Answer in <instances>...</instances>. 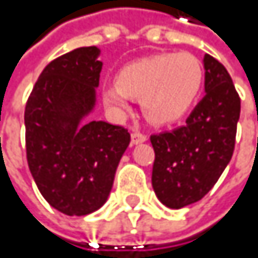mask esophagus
Returning a JSON list of instances; mask_svg holds the SVG:
<instances>
[{
  "instance_id": "34e87169",
  "label": "esophagus",
  "mask_w": 258,
  "mask_h": 258,
  "mask_svg": "<svg viewBox=\"0 0 258 258\" xmlns=\"http://www.w3.org/2000/svg\"><path fill=\"white\" fill-rule=\"evenodd\" d=\"M147 141V135L141 133V132H133L132 133V144H142Z\"/></svg>"
}]
</instances>
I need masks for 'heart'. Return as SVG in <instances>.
Returning a JSON list of instances; mask_svg holds the SVG:
<instances>
[{
	"label": "heart",
	"instance_id": "b5f03b06",
	"mask_svg": "<svg viewBox=\"0 0 258 258\" xmlns=\"http://www.w3.org/2000/svg\"><path fill=\"white\" fill-rule=\"evenodd\" d=\"M204 83L203 63L189 52H164L123 66L116 83L103 88V102L116 113L139 99L144 116L156 125L181 119L198 99Z\"/></svg>",
	"mask_w": 258,
	"mask_h": 258
}]
</instances>
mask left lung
I'll return each instance as SVG.
<instances>
[{
    "instance_id": "1",
    "label": "left lung",
    "mask_w": 258,
    "mask_h": 258,
    "mask_svg": "<svg viewBox=\"0 0 258 258\" xmlns=\"http://www.w3.org/2000/svg\"><path fill=\"white\" fill-rule=\"evenodd\" d=\"M206 96L194 108L185 125L152 135L155 150L152 185L170 209L200 201L229 164L240 117V97L226 68L204 55Z\"/></svg>"
}]
</instances>
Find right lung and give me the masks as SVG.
Here are the masks:
<instances>
[{"label": "right lung", "mask_w": 258, "mask_h": 258, "mask_svg": "<svg viewBox=\"0 0 258 258\" xmlns=\"http://www.w3.org/2000/svg\"><path fill=\"white\" fill-rule=\"evenodd\" d=\"M99 52L88 46L52 60L24 110L29 170L43 198L69 217L88 215L103 206L130 144L123 126L103 120L80 123L96 103Z\"/></svg>", "instance_id": "add662e5"}]
</instances>
